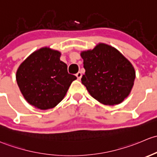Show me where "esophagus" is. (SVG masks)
Wrapping results in <instances>:
<instances>
[{"instance_id":"34e87169","label":"esophagus","mask_w":157,"mask_h":157,"mask_svg":"<svg viewBox=\"0 0 157 157\" xmlns=\"http://www.w3.org/2000/svg\"><path fill=\"white\" fill-rule=\"evenodd\" d=\"M82 72H77V73H76V77H77V78H78V80H80V79L82 78Z\"/></svg>"}]
</instances>
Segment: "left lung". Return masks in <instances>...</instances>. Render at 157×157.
I'll return each mask as SVG.
<instances>
[{
    "instance_id": "8db88e82",
    "label": "left lung",
    "mask_w": 157,
    "mask_h": 157,
    "mask_svg": "<svg viewBox=\"0 0 157 157\" xmlns=\"http://www.w3.org/2000/svg\"><path fill=\"white\" fill-rule=\"evenodd\" d=\"M85 73L82 83L100 103L116 105L122 103L134 85L133 66L118 50L98 44L93 50L82 51Z\"/></svg>"
}]
</instances>
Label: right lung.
<instances>
[{
  "label": "right lung",
  "mask_w": 157,
  "mask_h": 157,
  "mask_svg": "<svg viewBox=\"0 0 157 157\" xmlns=\"http://www.w3.org/2000/svg\"><path fill=\"white\" fill-rule=\"evenodd\" d=\"M60 53L42 48L32 53L19 66L17 82L27 102L40 109L54 108L65 97L76 76L68 73Z\"/></svg>",
  "instance_id": "1"
}]
</instances>
